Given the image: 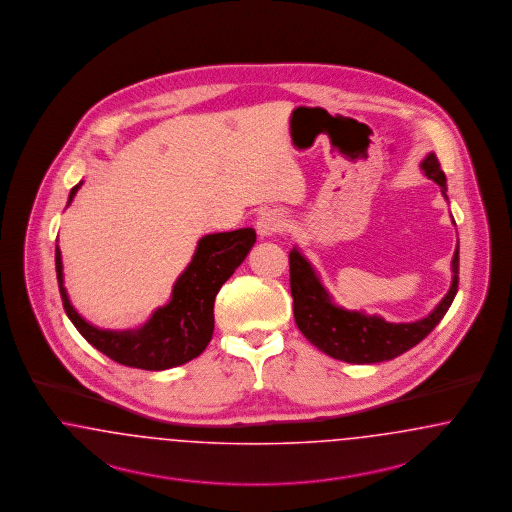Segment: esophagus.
<instances>
[{
    "label": "esophagus",
    "instance_id": "esophagus-1",
    "mask_svg": "<svg viewBox=\"0 0 512 512\" xmlns=\"http://www.w3.org/2000/svg\"><path fill=\"white\" fill-rule=\"evenodd\" d=\"M285 225H287V218H285V214H283L281 210H277V208H267V210H264V212L258 216V222H256L260 237L277 235V233H281V231L285 229Z\"/></svg>",
    "mask_w": 512,
    "mask_h": 512
}]
</instances>
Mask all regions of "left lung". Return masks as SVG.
<instances>
[{"label":"left lung","mask_w":512,"mask_h":512,"mask_svg":"<svg viewBox=\"0 0 512 512\" xmlns=\"http://www.w3.org/2000/svg\"><path fill=\"white\" fill-rule=\"evenodd\" d=\"M421 170L426 178L436 181L442 187V195L447 199L445 174L434 153L426 155L421 162ZM289 266L290 294L298 329L315 348L327 356L357 365L388 361L417 346L444 319L459 289L457 246L451 260V287L442 302L419 321L390 323L380 315H367L365 312L344 310L336 306L312 264L300 254L296 246L290 250Z\"/></svg>","instance_id":"obj_1"}]
</instances>
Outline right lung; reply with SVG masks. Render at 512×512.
<instances>
[{
	"instance_id": "1",
	"label": "right lung",
	"mask_w": 512,
	"mask_h": 512,
	"mask_svg": "<svg viewBox=\"0 0 512 512\" xmlns=\"http://www.w3.org/2000/svg\"><path fill=\"white\" fill-rule=\"evenodd\" d=\"M82 183L70 189L67 206ZM254 243L256 231L252 227L204 235L191 264L179 275L170 302L158 308L145 325L132 331L97 329L74 310L65 289L61 250L57 245L55 267L61 300L78 333L112 361L145 371L172 369L200 356L208 346L214 333L216 294L243 264Z\"/></svg>"
}]
</instances>
